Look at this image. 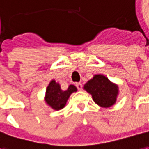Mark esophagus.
Listing matches in <instances>:
<instances>
[{
  "label": "esophagus",
  "instance_id": "obj_1",
  "mask_svg": "<svg viewBox=\"0 0 149 149\" xmlns=\"http://www.w3.org/2000/svg\"><path fill=\"white\" fill-rule=\"evenodd\" d=\"M76 86L77 88V90L81 91V90L82 89V84H81V83H77V84H76Z\"/></svg>",
  "mask_w": 149,
  "mask_h": 149
}]
</instances>
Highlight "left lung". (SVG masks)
<instances>
[{
	"instance_id": "8db88e82",
	"label": "left lung",
	"mask_w": 149,
	"mask_h": 149,
	"mask_svg": "<svg viewBox=\"0 0 149 149\" xmlns=\"http://www.w3.org/2000/svg\"><path fill=\"white\" fill-rule=\"evenodd\" d=\"M84 89L92 95L98 105L104 108L115 104L118 94V87L103 75H95L85 86Z\"/></svg>"
}]
</instances>
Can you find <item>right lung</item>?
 I'll return each mask as SVG.
<instances>
[{"instance_id":"obj_1","label":"right lung","mask_w":149,"mask_h":149,"mask_svg":"<svg viewBox=\"0 0 149 149\" xmlns=\"http://www.w3.org/2000/svg\"><path fill=\"white\" fill-rule=\"evenodd\" d=\"M77 91V88L73 85H70L66 91H62L58 83L51 81L46 89L45 101L52 109L55 110L64 108L68 99L72 92Z\"/></svg>"}]
</instances>
